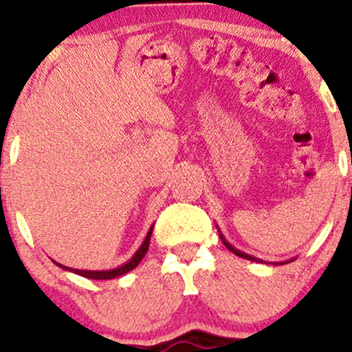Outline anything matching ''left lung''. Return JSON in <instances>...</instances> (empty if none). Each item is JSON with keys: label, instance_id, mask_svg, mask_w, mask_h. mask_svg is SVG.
Listing matches in <instances>:
<instances>
[{"label": "left lung", "instance_id": "1", "mask_svg": "<svg viewBox=\"0 0 352 352\" xmlns=\"http://www.w3.org/2000/svg\"><path fill=\"white\" fill-rule=\"evenodd\" d=\"M220 238H221V241H223V245L227 246V248L230 250V252L232 253H235L236 256H241V258H246V260H252V261H261V260H258V258H254V256H250V254H246V253H243V252H240V250H236V248H233L232 245L228 243L227 240H225L223 238V235H221V232H220ZM285 263H288V261H283V263H280V265H285ZM278 265V263H276Z\"/></svg>", "mask_w": 352, "mask_h": 352}]
</instances>
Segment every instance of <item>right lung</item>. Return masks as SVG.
Listing matches in <instances>:
<instances>
[{"mask_svg": "<svg viewBox=\"0 0 352 352\" xmlns=\"http://www.w3.org/2000/svg\"><path fill=\"white\" fill-rule=\"evenodd\" d=\"M152 228H153V227H152ZM152 228L148 230L147 236H145V240H144V243L140 245V248L137 250L134 256H132L131 260H129L127 263H125V265L119 266V268H114V270H106V272H89V270H74V268H67V266H63V265L56 263V261H54V263L58 265V266H60V268L67 270V272H72V273L79 274V276H84V278H91V280H112V278L122 276V274L129 273V272H131V270H134L135 266L140 263V260H142V258L145 256V253H147V250H148V243H151Z\"/></svg>", "mask_w": 352, "mask_h": 352, "instance_id": "right-lung-1", "label": "right lung"}]
</instances>
